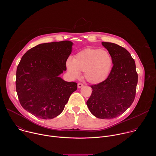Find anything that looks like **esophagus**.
Returning a JSON list of instances; mask_svg holds the SVG:
<instances>
[{
	"label": "esophagus",
	"instance_id": "1",
	"mask_svg": "<svg viewBox=\"0 0 156 156\" xmlns=\"http://www.w3.org/2000/svg\"><path fill=\"white\" fill-rule=\"evenodd\" d=\"M83 84L81 83H78V88H80V87H83Z\"/></svg>",
	"mask_w": 156,
	"mask_h": 156
}]
</instances>
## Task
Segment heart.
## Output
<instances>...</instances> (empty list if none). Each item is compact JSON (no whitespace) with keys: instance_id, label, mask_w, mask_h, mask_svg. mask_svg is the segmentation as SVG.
Returning <instances> with one entry per match:
<instances>
[{"instance_id":"1","label":"heart","mask_w":156,"mask_h":156,"mask_svg":"<svg viewBox=\"0 0 156 156\" xmlns=\"http://www.w3.org/2000/svg\"><path fill=\"white\" fill-rule=\"evenodd\" d=\"M112 56L105 50L86 49L78 52L73 58L66 61L69 73L74 78L84 72V78L90 83L98 84L104 81L112 69Z\"/></svg>"}]
</instances>
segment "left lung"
Wrapping results in <instances>:
<instances>
[{
    "instance_id": "1",
    "label": "left lung",
    "mask_w": 156,
    "mask_h": 156,
    "mask_svg": "<svg viewBox=\"0 0 156 156\" xmlns=\"http://www.w3.org/2000/svg\"><path fill=\"white\" fill-rule=\"evenodd\" d=\"M113 60V67L104 81L91 85L93 91L86 104L98 119H114L124 113L135 98L138 73L135 62L125 48L102 42Z\"/></svg>"
}]
</instances>
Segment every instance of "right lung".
Segmentation results:
<instances>
[{
	"label": "right lung",
	"instance_id": "obj_1",
	"mask_svg": "<svg viewBox=\"0 0 156 156\" xmlns=\"http://www.w3.org/2000/svg\"><path fill=\"white\" fill-rule=\"evenodd\" d=\"M72 45L69 41L41 44L22 57L16 69V91L22 107L35 117L58 116L77 90L76 83L59 77L66 70Z\"/></svg>",
	"mask_w": 156,
	"mask_h": 156
}]
</instances>
